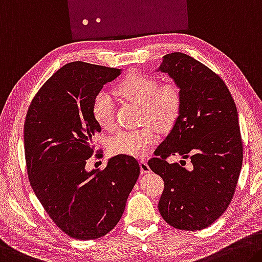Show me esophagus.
<instances>
[{
    "instance_id": "1",
    "label": "esophagus",
    "mask_w": 262,
    "mask_h": 262,
    "mask_svg": "<svg viewBox=\"0 0 262 262\" xmlns=\"http://www.w3.org/2000/svg\"><path fill=\"white\" fill-rule=\"evenodd\" d=\"M140 168H141V173H149V172H150V168H149L147 161L141 160L140 161Z\"/></svg>"
}]
</instances>
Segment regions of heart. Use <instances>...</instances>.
<instances>
[{"mask_svg": "<svg viewBox=\"0 0 262 262\" xmlns=\"http://www.w3.org/2000/svg\"><path fill=\"white\" fill-rule=\"evenodd\" d=\"M114 93L142 106V119L152 122L160 129H170L180 118L182 93L175 82L169 81L159 85L155 77L134 71L115 86ZM91 111L94 121L102 129H113L114 102L110 93L101 91L95 95ZM157 139L159 136L152 126L121 130L110 140V150L113 154L144 156Z\"/></svg>", "mask_w": 262, "mask_h": 262, "instance_id": "heart-1", "label": "heart"}]
</instances>
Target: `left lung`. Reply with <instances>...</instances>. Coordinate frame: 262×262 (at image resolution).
<instances>
[{"instance_id": "obj_1", "label": "left lung", "mask_w": 262, "mask_h": 262, "mask_svg": "<svg viewBox=\"0 0 262 262\" xmlns=\"http://www.w3.org/2000/svg\"><path fill=\"white\" fill-rule=\"evenodd\" d=\"M157 71L168 73L182 93L180 118L148 161L164 181L160 213L178 230H203L225 212L238 183L243 165L238 111L221 77L185 53L165 55ZM171 155L190 158L189 168L169 164Z\"/></svg>"}]
</instances>
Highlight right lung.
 <instances>
[{"instance_id": "obj_1", "label": "right lung", "mask_w": 262, "mask_h": 262, "mask_svg": "<svg viewBox=\"0 0 262 262\" xmlns=\"http://www.w3.org/2000/svg\"><path fill=\"white\" fill-rule=\"evenodd\" d=\"M121 70L72 61L40 87L24 123V151L31 188L50 218L79 240L98 239L119 223L138 181L140 165L128 155L111 157L103 170H86L101 127L92 101Z\"/></svg>"}]
</instances>
